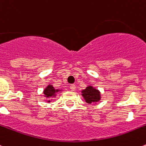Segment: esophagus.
I'll return each mask as SVG.
<instances>
[{
	"mask_svg": "<svg viewBox=\"0 0 146 146\" xmlns=\"http://www.w3.org/2000/svg\"><path fill=\"white\" fill-rule=\"evenodd\" d=\"M70 89H71V91H74L75 89H76V85L75 84H71L70 86Z\"/></svg>",
	"mask_w": 146,
	"mask_h": 146,
	"instance_id": "esophagus-1",
	"label": "esophagus"
}]
</instances>
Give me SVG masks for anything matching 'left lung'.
<instances>
[{"mask_svg":"<svg viewBox=\"0 0 146 146\" xmlns=\"http://www.w3.org/2000/svg\"><path fill=\"white\" fill-rule=\"evenodd\" d=\"M81 95L88 104H96L101 99L100 92L92 85H89L86 89H83Z\"/></svg>","mask_w":146,"mask_h":146,"instance_id":"8db88e82","label":"left lung"}]
</instances>
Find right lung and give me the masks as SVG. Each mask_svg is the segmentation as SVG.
<instances>
[{"label": "right lung", "mask_w": 146, "mask_h": 146, "mask_svg": "<svg viewBox=\"0 0 146 146\" xmlns=\"http://www.w3.org/2000/svg\"><path fill=\"white\" fill-rule=\"evenodd\" d=\"M62 89H55L53 86V85L49 84L43 91V94H44V97L46 99V102H52V99L55 98L57 96V93L62 92Z\"/></svg>", "instance_id": "1"}]
</instances>
